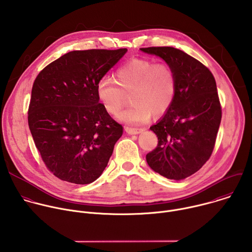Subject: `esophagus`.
Listing matches in <instances>:
<instances>
[{"label": "esophagus", "instance_id": "obj_1", "mask_svg": "<svg viewBox=\"0 0 252 252\" xmlns=\"http://www.w3.org/2000/svg\"><path fill=\"white\" fill-rule=\"evenodd\" d=\"M125 129L128 134H138L142 131L141 128H135V127H129V126H126Z\"/></svg>", "mask_w": 252, "mask_h": 252}]
</instances>
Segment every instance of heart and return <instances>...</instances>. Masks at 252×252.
I'll return each mask as SVG.
<instances>
[{
	"mask_svg": "<svg viewBox=\"0 0 252 252\" xmlns=\"http://www.w3.org/2000/svg\"><path fill=\"white\" fill-rule=\"evenodd\" d=\"M116 81L100 79L95 87L97 99L104 111L118 116L129 95L131 105L119 116L125 123L138 125L167 113L174 100L177 82L173 68L165 63L131 59L115 73Z\"/></svg>",
	"mask_w": 252,
	"mask_h": 252,
	"instance_id": "b5f03b06",
	"label": "heart"
}]
</instances>
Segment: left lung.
Segmentation results:
<instances>
[{
	"mask_svg": "<svg viewBox=\"0 0 252 252\" xmlns=\"http://www.w3.org/2000/svg\"><path fill=\"white\" fill-rule=\"evenodd\" d=\"M174 70L177 89L167 113L151 126L158 147L147 155L148 164L160 175L182 181L209 159L221 121V105L211 71L199 61L171 47L141 48Z\"/></svg>",
	"mask_w": 252,
	"mask_h": 252,
	"instance_id": "left-lung-1",
	"label": "left lung"
}]
</instances>
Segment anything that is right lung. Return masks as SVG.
Masks as SVG:
<instances>
[{
  "instance_id": "1",
  "label": "right lung",
  "mask_w": 252,
  "mask_h": 252,
  "mask_svg": "<svg viewBox=\"0 0 252 252\" xmlns=\"http://www.w3.org/2000/svg\"><path fill=\"white\" fill-rule=\"evenodd\" d=\"M69 52L35 78L28 123L47 168L62 181L88 185L102 173L124 127L97 99V82L126 53Z\"/></svg>"
}]
</instances>
